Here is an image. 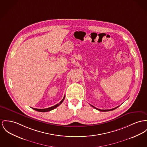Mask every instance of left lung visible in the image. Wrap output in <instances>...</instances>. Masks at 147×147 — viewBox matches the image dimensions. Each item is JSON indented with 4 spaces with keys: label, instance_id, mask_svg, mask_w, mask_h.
I'll return each mask as SVG.
<instances>
[{
    "label": "left lung",
    "instance_id": "obj_1",
    "mask_svg": "<svg viewBox=\"0 0 147 147\" xmlns=\"http://www.w3.org/2000/svg\"><path fill=\"white\" fill-rule=\"evenodd\" d=\"M93 108H95V109H97L98 110H99V111H110V110H114V109H117V108H118L119 107H117V108H114V109H110V110H101V109H98V108H95V107H94V106H92V105H91Z\"/></svg>",
    "mask_w": 147,
    "mask_h": 147
}]
</instances>
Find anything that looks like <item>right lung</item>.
Returning a JSON list of instances; mask_svg holds the SVG:
<instances>
[{
  "mask_svg": "<svg viewBox=\"0 0 147 147\" xmlns=\"http://www.w3.org/2000/svg\"><path fill=\"white\" fill-rule=\"evenodd\" d=\"M65 96H64V98H63V99L59 102V104H56V105H54V106H53L52 107L46 108V109H36V108H32V109L35 110H36V111H39V112H48V111H51L52 110H53L54 109L57 108V107H59V105L63 102V100L65 99Z\"/></svg>",
  "mask_w": 147,
  "mask_h": 147,
  "instance_id": "1",
  "label": "right lung"
}]
</instances>
